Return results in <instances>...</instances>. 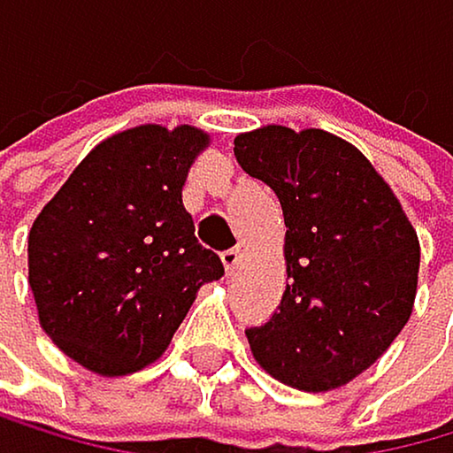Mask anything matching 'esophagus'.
Here are the masks:
<instances>
[{
    "label": "esophagus",
    "instance_id": "obj_1",
    "mask_svg": "<svg viewBox=\"0 0 453 453\" xmlns=\"http://www.w3.org/2000/svg\"><path fill=\"white\" fill-rule=\"evenodd\" d=\"M241 257H243V252H241V250H226V252L221 255L224 269H226V272H235V269H238V264H241Z\"/></svg>",
    "mask_w": 453,
    "mask_h": 453
}]
</instances>
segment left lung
Masks as SVG:
<instances>
[{"mask_svg": "<svg viewBox=\"0 0 453 453\" xmlns=\"http://www.w3.org/2000/svg\"><path fill=\"white\" fill-rule=\"evenodd\" d=\"M235 158L275 189L286 224V292L250 349L280 383L329 391L383 355L409 323L420 241L357 147L280 124L241 133Z\"/></svg>", "mask_w": 453, "mask_h": 453, "instance_id": "left-lung-1", "label": "left lung"}]
</instances>
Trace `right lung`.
I'll return each mask as SVG.
<instances>
[{
	"label": "right lung",
	"instance_id": "right-lung-1",
	"mask_svg": "<svg viewBox=\"0 0 453 453\" xmlns=\"http://www.w3.org/2000/svg\"><path fill=\"white\" fill-rule=\"evenodd\" d=\"M210 135L142 124L88 152L30 226L27 283L44 334L84 369L158 360L203 283L224 275L181 189Z\"/></svg>",
	"mask_w": 453,
	"mask_h": 453
}]
</instances>
